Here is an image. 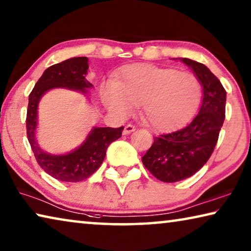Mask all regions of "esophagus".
<instances>
[{
    "label": "esophagus",
    "instance_id": "esophagus-1",
    "mask_svg": "<svg viewBox=\"0 0 251 251\" xmlns=\"http://www.w3.org/2000/svg\"><path fill=\"white\" fill-rule=\"evenodd\" d=\"M134 130H136V128H134V126L126 125V126H125V128H123V134H129L131 132H133Z\"/></svg>",
    "mask_w": 251,
    "mask_h": 251
}]
</instances>
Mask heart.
Masks as SVG:
<instances>
[{
	"instance_id": "obj_1",
	"label": "heart",
	"mask_w": 251,
	"mask_h": 251,
	"mask_svg": "<svg viewBox=\"0 0 251 251\" xmlns=\"http://www.w3.org/2000/svg\"><path fill=\"white\" fill-rule=\"evenodd\" d=\"M102 99L107 109L119 114L141 105L142 118L149 126L168 131L178 128L195 112L201 87L191 73L136 64L123 68L114 84L103 86Z\"/></svg>"
}]
</instances>
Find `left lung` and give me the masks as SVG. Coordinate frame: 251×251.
<instances>
[{
    "instance_id": "left-lung-1",
    "label": "left lung",
    "mask_w": 251,
    "mask_h": 251,
    "mask_svg": "<svg viewBox=\"0 0 251 251\" xmlns=\"http://www.w3.org/2000/svg\"><path fill=\"white\" fill-rule=\"evenodd\" d=\"M191 68L202 86V103L193 121L176 132L153 137V144L141 158L145 167L161 182L188 178L209 160L218 142L226 115V92L205 65L178 58Z\"/></svg>"
}]
</instances>
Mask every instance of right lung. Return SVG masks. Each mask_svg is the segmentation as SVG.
<instances>
[{
    "mask_svg": "<svg viewBox=\"0 0 251 251\" xmlns=\"http://www.w3.org/2000/svg\"><path fill=\"white\" fill-rule=\"evenodd\" d=\"M87 57L69 58L46 69L29 95L26 136L30 146L40 167L61 182L77 183L90 177L102 165L107 147L122 134L123 126H93L78 147L58 155L46 151L38 142V107L42 96L53 88H68L88 99V90L93 88V85L87 80Z\"/></svg>",
    "mask_w": 251,
    "mask_h": 251,
    "instance_id": "add662e5",
    "label": "right lung"
}]
</instances>
